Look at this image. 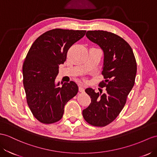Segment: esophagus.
Returning a JSON list of instances; mask_svg holds the SVG:
<instances>
[{
	"instance_id": "34e87169",
	"label": "esophagus",
	"mask_w": 157,
	"mask_h": 157,
	"mask_svg": "<svg viewBox=\"0 0 157 157\" xmlns=\"http://www.w3.org/2000/svg\"><path fill=\"white\" fill-rule=\"evenodd\" d=\"M79 91L80 92H83L84 91V87L82 86H79Z\"/></svg>"
}]
</instances>
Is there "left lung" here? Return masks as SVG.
<instances>
[{
	"instance_id": "1",
	"label": "left lung",
	"mask_w": 157,
	"mask_h": 157,
	"mask_svg": "<svg viewBox=\"0 0 157 157\" xmlns=\"http://www.w3.org/2000/svg\"><path fill=\"white\" fill-rule=\"evenodd\" d=\"M86 37L103 52L102 74L105 80L99 86L105 87L106 92L101 95L92 88L86 89L91 102L82 114L91 125L104 127L114 121L124 107L135 84L136 63L129 44L119 36L107 31L90 30Z\"/></svg>"
}]
</instances>
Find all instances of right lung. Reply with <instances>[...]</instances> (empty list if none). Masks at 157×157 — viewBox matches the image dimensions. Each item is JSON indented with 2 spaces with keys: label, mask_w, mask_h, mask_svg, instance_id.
I'll return each mask as SVG.
<instances>
[{
  "label": "right lung",
  "mask_w": 157,
  "mask_h": 157,
  "mask_svg": "<svg viewBox=\"0 0 157 157\" xmlns=\"http://www.w3.org/2000/svg\"><path fill=\"white\" fill-rule=\"evenodd\" d=\"M86 30L53 29L35 40L23 64V84L28 105L35 118L44 124L62 119L64 106L78 94L74 82L59 86L56 83L59 65L63 64L67 52L82 38Z\"/></svg>",
  "instance_id": "add662e5"
}]
</instances>
